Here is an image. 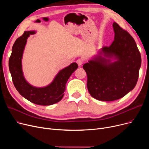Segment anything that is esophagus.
Wrapping results in <instances>:
<instances>
[{"mask_svg":"<svg viewBox=\"0 0 149 149\" xmlns=\"http://www.w3.org/2000/svg\"><path fill=\"white\" fill-rule=\"evenodd\" d=\"M77 63L78 65H79V66H81L83 63V60L81 58H79L78 60H77Z\"/></svg>","mask_w":149,"mask_h":149,"instance_id":"esophagus-1","label":"esophagus"}]
</instances>
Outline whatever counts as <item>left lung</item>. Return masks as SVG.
<instances>
[{
    "instance_id": "obj_1",
    "label": "left lung",
    "mask_w": 149,
    "mask_h": 149,
    "mask_svg": "<svg viewBox=\"0 0 149 149\" xmlns=\"http://www.w3.org/2000/svg\"><path fill=\"white\" fill-rule=\"evenodd\" d=\"M115 38L102 52L107 57H115L117 61L98 56L83 66L86 72L87 87L90 95L104 101L118 100L135 88L138 81L141 57L136 44L126 30L114 22Z\"/></svg>"
}]
</instances>
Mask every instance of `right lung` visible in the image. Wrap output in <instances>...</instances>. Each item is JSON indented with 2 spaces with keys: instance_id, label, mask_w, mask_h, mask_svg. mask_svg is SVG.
Masks as SVG:
<instances>
[{
  "instance_id": "right-lung-1",
  "label": "right lung",
  "mask_w": 149,
  "mask_h": 149,
  "mask_svg": "<svg viewBox=\"0 0 149 149\" xmlns=\"http://www.w3.org/2000/svg\"><path fill=\"white\" fill-rule=\"evenodd\" d=\"M35 31H25L14 42L9 59V69L15 89L26 100L36 104L49 106L60 101L64 95L66 84L70 76L78 68L76 63L61 70L54 81L44 88H35L30 85L23 77L22 58L26 39Z\"/></svg>"
}]
</instances>
